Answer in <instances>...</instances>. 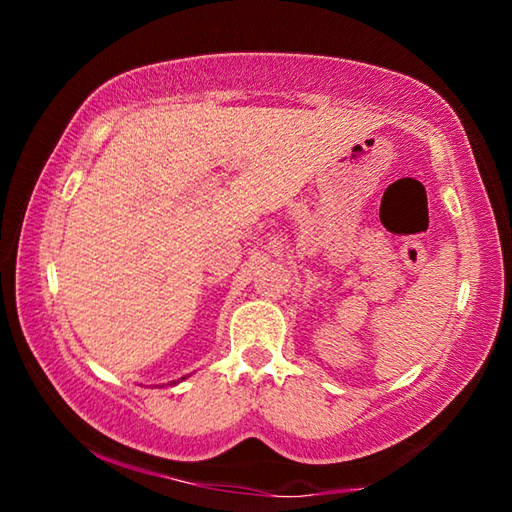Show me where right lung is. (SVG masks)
Wrapping results in <instances>:
<instances>
[{
  "mask_svg": "<svg viewBox=\"0 0 512 512\" xmlns=\"http://www.w3.org/2000/svg\"><path fill=\"white\" fill-rule=\"evenodd\" d=\"M183 379H185V377H183ZM173 384H176V381H173Z\"/></svg>",
  "mask_w": 512,
  "mask_h": 512,
  "instance_id": "obj_1",
  "label": "right lung"
}]
</instances>
